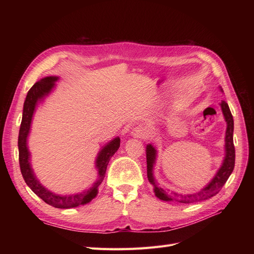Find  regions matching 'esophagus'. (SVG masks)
Listing matches in <instances>:
<instances>
[{
  "mask_svg": "<svg viewBox=\"0 0 254 254\" xmlns=\"http://www.w3.org/2000/svg\"><path fill=\"white\" fill-rule=\"evenodd\" d=\"M131 135L135 136V137H142V139H145V137H147V132H146V130L143 127L137 126L132 129Z\"/></svg>",
  "mask_w": 254,
  "mask_h": 254,
  "instance_id": "esophagus-1",
  "label": "esophagus"
}]
</instances>
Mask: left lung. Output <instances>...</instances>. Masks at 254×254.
I'll list each match as a JSON object with an SVG mask.
<instances>
[{"mask_svg":"<svg viewBox=\"0 0 254 254\" xmlns=\"http://www.w3.org/2000/svg\"><path fill=\"white\" fill-rule=\"evenodd\" d=\"M222 91V89H220ZM220 107L222 113H224L225 120L227 122V131H226V156L222 162L221 167L214 176L211 182L205 188L200 190L194 194H178L175 191H166L162 188L159 187L156 178L153 177V166L156 163L157 150L151 144L146 146V161H147V178L153 187L155 195L164 201H175L179 203H194L202 200H206L216 194L225 186V183L229 179L230 175L232 174L235 164V148L233 144V130H234V122L233 117L230 111L228 104L225 101H221Z\"/></svg>","mask_w":254,"mask_h":254,"instance_id":"1","label":"left lung"}]
</instances>
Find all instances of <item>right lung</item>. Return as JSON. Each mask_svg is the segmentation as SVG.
I'll list each match as a JSON object with an SVG mask.
<instances>
[{
	"label": "right lung",
	"mask_w": 254,
	"mask_h": 254,
	"mask_svg": "<svg viewBox=\"0 0 254 254\" xmlns=\"http://www.w3.org/2000/svg\"><path fill=\"white\" fill-rule=\"evenodd\" d=\"M58 78L59 77H56V76L44 77L41 80L37 81L28 91L24 102V106H23V115L18 139L19 163L23 179L25 180L27 186L38 197H40L44 202H47L48 204L54 207H58V209H70V207H76L78 205L90 202L92 199L97 195L99 184L103 182L105 178L107 165H108L111 157L119 149L121 140L120 137H115V139L105 145L103 149L98 152L95 161V167L97 168V179L90 189L82 190L81 193L66 196L54 194L49 190L45 189L42 184L38 181L34 174L33 168L30 166V153L27 148V136L30 130V124H32L33 115L36 109L37 103L43 101V98L49 95L53 88L55 87V81H57Z\"/></svg>",
	"instance_id": "obj_1"
}]
</instances>
